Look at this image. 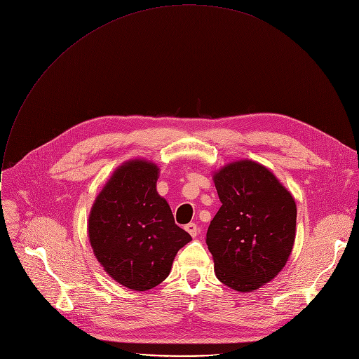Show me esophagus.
<instances>
[{
  "instance_id": "34e87169",
  "label": "esophagus",
  "mask_w": 359,
  "mask_h": 359,
  "mask_svg": "<svg viewBox=\"0 0 359 359\" xmlns=\"http://www.w3.org/2000/svg\"><path fill=\"white\" fill-rule=\"evenodd\" d=\"M184 229H186V231H187L191 237H196V236H197V233H198V227H197V224H194V223H189V224H186V226H184Z\"/></svg>"
}]
</instances>
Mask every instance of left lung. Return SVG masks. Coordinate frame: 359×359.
I'll return each instance as SVG.
<instances>
[{"label":"left lung","mask_w":359,"mask_h":359,"mask_svg":"<svg viewBox=\"0 0 359 359\" xmlns=\"http://www.w3.org/2000/svg\"><path fill=\"white\" fill-rule=\"evenodd\" d=\"M213 180L222 201L206 234L215 273L236 291L259 290L288 262L295 200L266 166L248 159L223 166Z\"/></svg>","instance_id":"1"}]
</instances>
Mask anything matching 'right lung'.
Wrapping results in <instances>:
<instances>
[{
  "label": "right lung",
  "mask_w": 359,
  "mask_h": 359,
  "mask_svg": "<svg viewBox=\"0 0 359 359\" xmlns=\"http://www.w3.org/2000/svg\"><path fill=\"white\" fill-rule=\"evenodd\" d=\"M159 168L143 159L119 166L95 198L88 233L95 257L119 284L146 291L170 273L177 251L191 237L175 223L159 196Z\"/></svg>",
  "instance_id": "add662e5"
}]
</instances>
